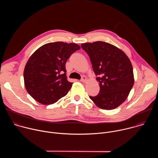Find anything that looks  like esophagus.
Segmentation results:
<instances>
[{
	"mask_svg": "<svg viewBox=\"0 0 158 158\" xmlns=\"http://www.w3.org/2000/svg\"><path fill=\"white\" fill-rule=\"evenodd\" d=\"M81 81L82 82H85L87 81V78L85 77V76H83L82 77V79H81Z\"/></svg>",
	"mask_w": 158,
	"mask_h": 158,
	"instance_id": "obj_1",
	"label": "esophagus"
}]
</instances>
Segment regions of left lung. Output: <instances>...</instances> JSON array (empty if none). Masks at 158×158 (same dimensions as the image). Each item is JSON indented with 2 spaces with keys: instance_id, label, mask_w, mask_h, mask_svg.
<instances>
[{
  "instance_id": "8db88e82",
  "label": "left lung",
  "mask_w": 158,
  "mask_h": 158,
  "mask_svg": "<svg viewBox=\"0 0 158 158\" xmlns=\"http://www.w3.org/2000/svg\"><path fill=\"white\" fill-rule=\"evenodd\" d=\"M92 64L100 86L96 96H89L102 109L111 110L124 102L134 85L131 62L126 54L109 43L97 41L81 44Z\"/></svg>"
}]
</instances>
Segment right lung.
I'll return each instance as SVG.
<instances>
[{
	"instance_id": "add662e5",
	"label": "right lung",
	"mask_w": 158,
	"mask_h": 158,
	"mask_svg": "<svg viewBox=\"0 0 158 158\" xmlns=\"http://www.w3.org/2000/svg\"><path fill=\"white\" fill-rule=\"evenodd\" d=\"M78 44L63 42L43 45L30 57L24 71L26 89L40 104H52L65 96L73 83L67 81L65 63Z\"/></svg>"
}]
</instances>
